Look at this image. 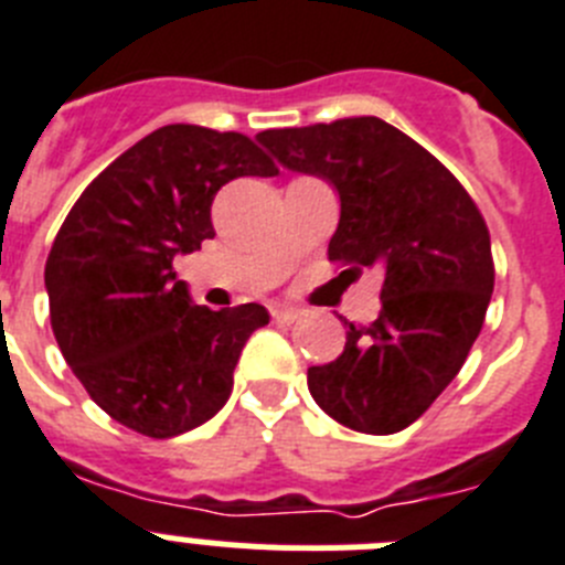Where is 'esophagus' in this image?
Listing matches in <instances>:
<instances>
[{"instance_id":"esophagus-1","label":"esophagus","mask_w":565,"mask_h":565,"mask_svg":"<svg viewBox=\"0 0 565 565\" xmlns=\"http://www.w3.org/2000/svg\"><path fill=\"white\" fill-rule=\"evenodd\" d=\"M301 309H292V307H276L273 309V320H276V323H295V320L301 318Z\"/></svg>"}]
</instances>
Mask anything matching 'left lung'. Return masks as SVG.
<instances>
[{
	"mask_svg": "<svg viewBox=\"0 0 565 565\" xmlns=\"http://www.w3.org/2000/svg\"><path fill=\"white\" fill-rule=\"evenodd\" d=\"M284 169L340 196L329 262L380 267V315L345 323L343 354L307 371L315 403L360 434L408 428L454 383L484 327L495 267L484 216L461 182L380 118L256 135Z\"/></svg>",
	"mask_w": 565,
	"mask_h": 565,
	"instance_id": "8db88e82",
	"label": "left lung"
}]
</instances>
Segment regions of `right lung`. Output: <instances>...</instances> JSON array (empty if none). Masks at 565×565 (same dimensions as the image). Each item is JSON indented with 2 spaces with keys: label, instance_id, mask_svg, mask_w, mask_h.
Segmentation results:
<instances>
[{
  "label": "right lung",
  "instance_id": "add662e5",
  "mask_svg": "<svg viewBox=\"0 0 565 565\" xmlns=\"http://www.w3.org/2000/svg\"><path fill=\"white\" fill-rule=\"evenodd\" d=\"M250 137L171 124L146 135L89 185L44 267L58 349L95 405L151 439L211 419L233 391L262 303L196 307L180 253L216 236L213 196L236 177H276Z\"/></svg>",
  "mask_w": 565,
  "mask_h": 565
}]
</instances>
